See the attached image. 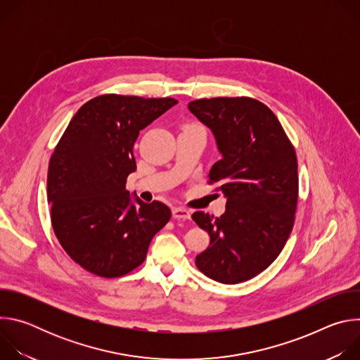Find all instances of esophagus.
Wrapping results in <instances>:
<instances>
[{
    "label": "esophagus",
    "instance_id": "esophagus-1",
    "mask_svg": "<svg viewBox=\"0 0 360 360\" xmlns=\"http://www.w3.org/2000/svg\"><path fill=\"white\" fill-rule=\"evenodd\" d=\"M172 217L175 219L186 221V219H191V212L188 210H185V208H174L172 210Z\"/></svg>",
    "mask_w": 360,
    "mask_h": 360
}]
</instances>
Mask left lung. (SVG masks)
Segmentation results:
<instances>
[{"label":"left lung","mask_w":360,"mask_h":360,"mask_svg":"<svg viewBox=\"0 0 360 360\" xmlns=\"http://www.w3.org/2000/svg\"><path fill=\"white\" fill-rule=\"evenodd\" d=\"M188 108L217 139L222 160L210 171V184L226 198L219 218L192 215L211 238L195 264L217 282L240 283L265 271L292 232L299 188L295 148L276 115L253 98H205Z\"/></svg>","instance_id":"obj_1"}]
</instances>
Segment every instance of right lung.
Returning a JSON list of instances; mask_svg holds the SVG:
<instances>
[{"instance_id":"obj_1","label":"right lung","mask_w":360,"mask_h":360,"mask_svg":"<svg viewBox=\"0 0 360 360\" xmlns=\"http://www.w3.org/2000/svg\"><path fill=\"white\" fill-rule=\"evenodd\" d=\"M174 98L99 95L77 111L49 160L46 198L64 250L85 271L118 278L138 268L171 219L165 203L134 200L139 131L176 104Z\"/></svg>"}]
</instances>
